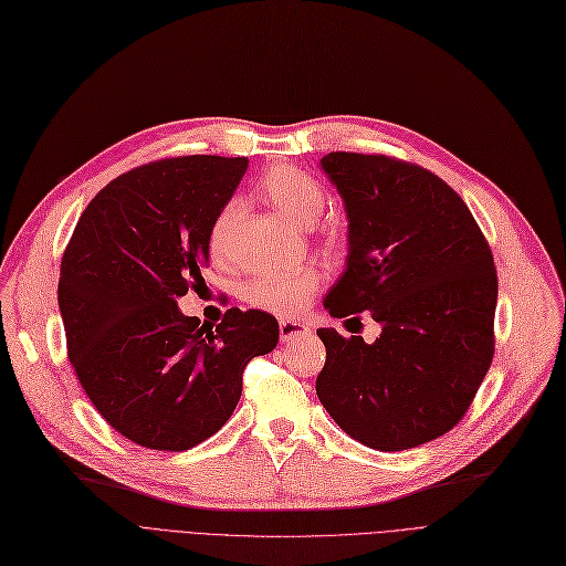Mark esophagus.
I'll list each match as a JSON object with an SVG mask.
<instances>
[{
  "label": "esophagus",
  "instance_id": "1",
  "mask_svg": "<svg viewBox=\"0 0 566 566\" xmlns=\"http://www.w3.org/2000/svg\"><path fill=\"white\" fill-rule=\"evenodd\" d=\"M310 333H312L310 325H305L301 321H291V318H282L280 321V339L286 342V344L301 339V337H305Z\"/></svg>",
  "mask_w": 566,
  "mask_h": 566
}]
</instances>
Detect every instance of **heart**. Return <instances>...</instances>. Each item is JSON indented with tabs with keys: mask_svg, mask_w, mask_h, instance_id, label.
<instances>
[{
	"mask_svg": "<svg viewBox=\"0 0 566 566\" xmlns=\"http://www.w3.org/2000/svg\"><path fill=\"white\" fill-rule=\"evenodd\" d=\"M261 197L273 206V211L298 229H312L325 211V190L316 178L295 167H275L259 184ZM241 213V203L227 201L208 231V248L218 259L227 256L231 229ZM321 275L316 268H298V271L263 273L245 286V298L261 310L282 316L298 314L318 289Z\"/></svg>",
	"mask_w": 566,
	"mask_h": 566,
	"instance_id": "b5f03b06",
	"label": "heart"
}]
</instances>
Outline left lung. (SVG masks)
<instances>
[{
	"mask_svg": "<svg viewBox=\"0 0 566 566\" xmlns=\"http://www.w3.org/2000/svg\"><path fill=\"white\" fill-rule=\"evenodd\" d=\"M318 167L348 220L346 268L323 307L335 318L369 312L380 323L374 344L316 331L325 346L318 401L371 450L418 448L463 418L491 367L493 254L463 199L436 174L342 151Z\"/></svg>",
	"mask_w": 566,
	"mask_h": 566,
	"instance_id": "left-lung-1",
	"label": "left lung"
}]
</instances>
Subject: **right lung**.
I'll return each mask as SVG.
<instances>
[{
    "mask_svg": "<svg viewBox=\"0 0 566 566\" xmlns=\"http://www.w3.org/2000/svg\"><path fill=\"white\" fill-rule=\"evenodd\" d=\"M245 158L188 156L122 174L84 208L59 275L69 360L96 410L148 450L218 433L243 369L280 342L275 316L229 310L206 328L178 310L208 263V231Z\"/></svg>",
    "mask_w": 566,
    "mask_h": 566,
    "instance_id": "right-lung-1",
    "label": "right lung"
}]
</instances>
